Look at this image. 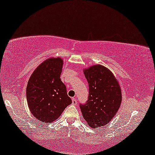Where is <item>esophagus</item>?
I'll return each mask as SVG.
<instances>
[{
	"label": "esophagus",
	"instance_id": "obj_1",
	"mask_svg": "<svg viewBox=\"0 0 155 155\" xmlns=\"http://www.w3.org/2000/svg\"><path fill=\"white\" fill-rule=\"evenodd\" d=\"M77 103H78L77 99H75V98H73V99H72V104H73V105H76V104H77Z\"/></svg>",
	"mask_w": 155,
	"mask_h": 155
}]
</instances>
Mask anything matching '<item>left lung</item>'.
<instances>
[{
	"mask_svg": "<svg viewBox=\"0 0 155 155\" xmlns=\"http://www.w3.org/2000/svg\"><path fill=\"white\" fill-rule=\"evenodd\" d=\"M83 73L89 84V97L80 108L87 124L99 128L109 124L119 109L121 89L113 73L103 65H92Z\"/></svg>",
	"mask_w": 155,
	"mask_h": 155,
	"instance_id": "8db88e82",
	"label": "left lung"
}]
</instances>
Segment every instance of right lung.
Instances as JSON below:
<instances>
[{
  "label": "right lung",
  "instance_id": "add662e5",
  "mask_svg": "<svg viewBox=\"0 0 155 155\" xmlns=\"http://www.w3.org/2000/svg\"><path fill=\"white\" fill-rule=\"evenodd\" d=\"M63 65L60 57L46 59L35 70L27 83L29 109L38 120L45 124L56 120L72 103L60 78Z\"/></svg>",
  "mask_w": 155,
  "mask_h": 155
}]
</instances>
